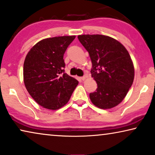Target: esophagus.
Segmentation results:
<instances>
[{
  "label": "esophagus",
  "instance_id": "1",
  "mask_svg": "<svg viewBox=\"0 0 155 155\" xmlns=\"http://www.w3.org/2000/svg\"><path fill=\"white\" fill-rule=\"evenodd\" d=\"M86 78V76H84V77H81V79L82 81H84Z\"/></svg>",
  "mask_w": 155,
  "mask_h": 155
}]
</instances>
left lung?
Instances as JSON below:
<instances>
[{
	"label": "left lung",
	"instance_id": "obj_1",
	"mask_svg": "<svg viewBox=\"0 0 155 155\" xmlns=\"http://www.w3.org/2000/svg\"><path fill=\"white\" fill-rule=\"evenodd\" d=\"M78 40L90 55L91 76L97 82L90 93L93 104L110 109L124 100L134 79V67L126 48L118 41L104 35H79Z\"/></svg>",
	"mask_w": 155,
	"mask_h": 155
}]
</instances>
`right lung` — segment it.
I'll return each mask as SVG.
<instances>
[{
  "mask_svg": "<svg viewBox=\"0 0 155 155\" xmlns=\"http://www.w3.org/2000/svg\"><path fill=\"white\" fill-rule=\"evenodd\" d=\"M75 36L43 39L36 43L24 62V83L39 105L58 110L65 105L78 84L64 73L63 56Z\"/></svg>",
  "mask_w": 155,
  "mask_h": 155,
  "instance_id": "add662e5",
  "label": "right lung"
}]
</instances>
